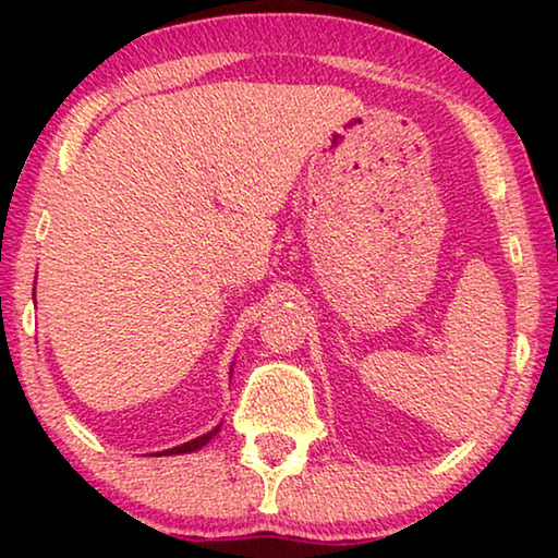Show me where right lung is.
<instances>
[{"label": "right lung", "mask_w": 558, "mask_h": 558, "mask_svg": "<svg viewBox=\"0 0 558 558\" xmlns=\"http://www.w3.org/2000/svg\"><path fill=\"white\" fill-rule=\"evenodd\" d=\"M233 372V369H231ZM221 430V423L219 426H214L211 430H206L204 436H199V438H194V440H189V442H182V446H177V448H169V450H162V452H155V456H184V452H194V450H199V448H204L206 442H209L216 433Z\"/></svg>", "instance_id": "right-lung-1"}]
</instances>
